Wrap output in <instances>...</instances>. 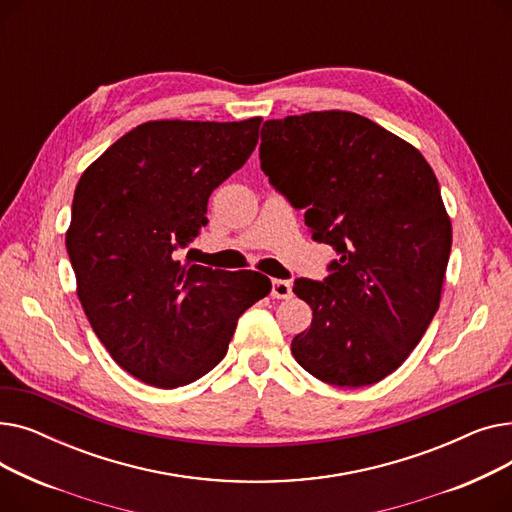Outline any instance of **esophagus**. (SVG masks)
<instances>
[{"instance_id": "34e87169", "label": "esophagus", "mask_w": 512, "mask_h": 512, "mask_svg": "<svg viewBox=\"0 0 512 512\" xmlns=\"http://www.w3.org/2000/svg\"><path fill=\"white\" fill-rule=\"evenodd\" d=\"M292 294V282L290 280H274L272 282V297L274 299H288Z\"/></svg>"}]
</instances>
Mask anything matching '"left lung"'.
<instances>
[{
    "mask_svg": "<svg viewBox=\"0 0 512 512\" xmlns=\"http://www.w3.org/2000/svg\"><path fill=\"white\" fill-rule=\"evenodd\" d=\"M261 170L313 240L338 253L324 282L294 280L313 309L292 355L317 380L359 388L396 371L440 307L452 226L440 184L407 141L353 112L267 120Z\"/></svg>",
    "mask_w": 512,
    "mask_h": 512,
    "instance_id": "8db88e82",
    "label": "left lung"
}]
</instances>
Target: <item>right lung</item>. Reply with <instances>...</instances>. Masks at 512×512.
<instances>
[{
    "label": "right lung",
    "instance_id": "obj_1",
    "mask_svg": "<svg viewBox=\"0 0 512 512\" xmlns=\"http://www.w3.org/2000/svg\"><path fill=\"white\" fill-rule=\"evenodd\" d=\"M259 124L145 122L76 184L66 249L80 305L112 359L149 386L211 371L238 317L272 290L257 272L178 259L207 224L209 195L255 151Z\"/></svg>",
    "mask_w": 512,
    "mask_h": 512
}]
</instances>
